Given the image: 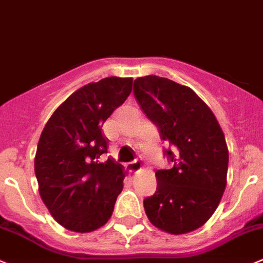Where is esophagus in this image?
Returning a JSON list of instances; mask_svg holds the SVG:
<instances>
[{"mask_svg":"<svg viewBox=\"0 0 263 263\" xmlns=\"http://www.w3.org/2000/svg\"><path fill=\"white\" fill-rule=\"evenodd\" d=\"M141 167H142V164H141V162H140L139 159L134 160V162H129L128 164H127V170H128L129 172H132V173L140 171V170H141Z\"/></svg>","mask_w":263,"mask_h":263,"instance_id":"34e87169","label":"esophagus"}]
</instances>
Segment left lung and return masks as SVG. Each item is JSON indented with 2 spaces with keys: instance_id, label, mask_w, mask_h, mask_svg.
Here are the masks:
<instances>
[{
  "instance_id": "1",
  "label": "left lung",
  "mask_w": 263,
  "mask_h": 263,
  "mask_svg": "<svg viewBox=\"0 0 263 263\" xmlns=\"http://www.w3.org/2000/svg\"><path fill=\"white\" fill-rule=\"evenodd\" d=\"M141 110L158 127L170 170H158L157 191L144 199L147 218L165 233H190L204 225L226 187L229 150L225 135L207 104L191 88L168 78L135 80Z\"/></svg>"
}]
</instances>
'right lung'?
Here are the masks:
<instances>
[{"label": "right lung", "mask_w": 263, "mask_h": 263, "mask_svg": "<svg viewBox=\"0 0 263 263\" xmlns=\"http://www.w3.org/2000/svg\"><path fill=\"white\" fill-rule=\"evenodd\" d=\"M132 78L108 77L69 96L46 123L34 158L38 190L65 229L90 233L108 222L123 189V167L108 158L104 122L126 101Z\"/></svg>", "instance_id": "1"}]
</instances>
